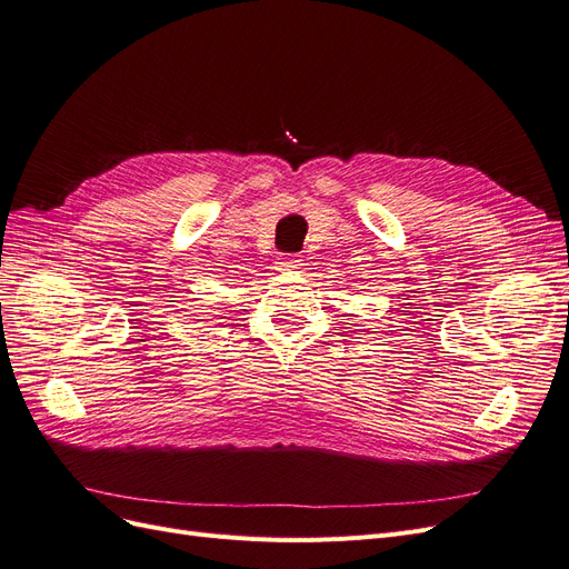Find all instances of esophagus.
I'll use <instances>...</instances> for the list:
<instances>
[{
  "label": "esophagus",
  "instance_id": "1",
  "mask_svg": "<svg viewBox=\"0 0 569 569\" xmlns=\"http://www.w3.org/2000/svg\"><path fill=\"white\" fill-rule=\"evenodd\" d=\"M303 259H299V257H293V254H287V257H280L278 261H276V268L280 270V272H297L303 263H301Z\"/></svg>",
  "mask_w": 569,
  "mask_h": 569
}]
</instances>
